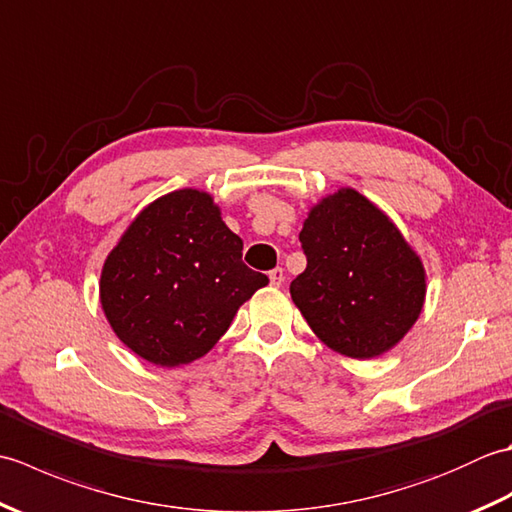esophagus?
Wrapping results in <instances>:
<instances>
[{"label":"esophagus","instance_id":"obj_1","mask_svg":"<svg viewBox=\"0 0 512 512\" xmlns=\"http://www.w3.org/2000/svg\"><path fill=\"white\" fill-rule=\"evenodd\" d=\"M268 277H270V284L279 288L281 284H284L286 273H284V268H273V270H270V273H268Z\"/></svg>","mask_w":512,"mask_h":512}]
</instances>
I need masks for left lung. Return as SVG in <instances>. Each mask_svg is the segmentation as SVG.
<instances>
[{
  "mask_svg": "<svg viewBox=\"0 0 512 512\" xmlns=\"http://www.w3.org/2000/svg\"><path fill=\"white\" fill-rule=\"evenodd\" d=\"M308 266L290 295L314 334L352 358L391 350L416 323L424 268L389 217L354 189L328 195L303 222Z\"/></svg>",
  "mask_w": 512,
  "mask_h": 512,
  "instance_id": "8db88e82",
  "label": "left lung"
}]
</instances>
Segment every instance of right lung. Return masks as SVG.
Here are the masks:
<instances>
[{"instance_id": "add662e5", "label": "right lung", "mask_w": 512, "mask_h": 512, "mask_svg": "<svg viewBox=\"0 0 512 512\" xmlns=\"http://www.w3.org/2000/svg\"><path fill=\"white\" fill-rule=\"evenodd\" d=\"M242 248L209 193L182 189L151 202L101 273V303L118 339L162 367L204 356L268 284L242 262Z\"/></svg>"}]
</instances>
